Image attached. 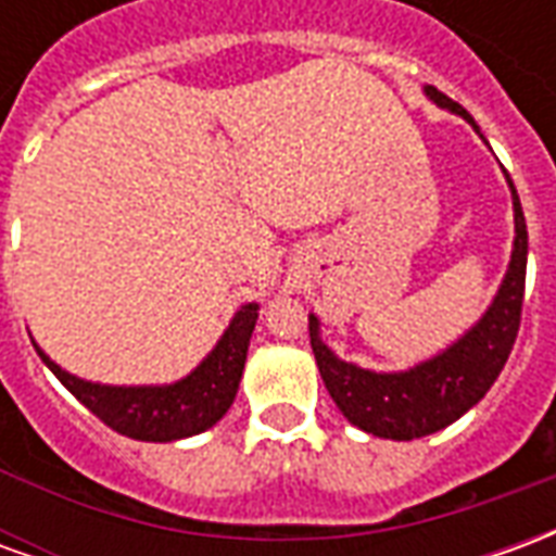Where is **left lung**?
Here are the masks:
<instances>
[{
	"label": "left lung",
	"instance_id": "left-lung-1",
	"mask_svg": "<svg viewBox=\"0 0 556 556\" xmlns=\"http://www.w3.org/2000/svg\"><path fill=\"white\" fill-rule=\"evenodd\" d=\"M426 94L438 106L462 115L465 122L473 125L467 110L450 101L443 91L426 86ZM513 207V262L503 277L501 291L477 325L438 357L419 363L408 372H369L354 363L339 361L318 337V318L309 315V342H313L318 372L325 378L327 393L333 396L337 408L357 429L378 434V438H390V441H414V438L441 431L443 426L455 422L497 381V375L509 361L515 337H518L521 303H525L527 223L515 187Z\"/></svg>",
	"mask_w": 556,
	"mask_h": 556
}]
</instances>
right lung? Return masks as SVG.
Masks as SVG:
<instances>
[{"mask_svg": "<svg viewBox=\"0 0 556 556\" xmlns=\"http://www.w3.org/2000/svg\"><path fill=\"white\" fill-rule=\"evenodd\" d=\"M255 318H258V303L241 306L205 361L187 378L163 387L91 384L65 372L38 345L35 351L50 366V372L110 429L134 441L166 443L211 429L231 408L241 384Z\"/></svg>", "mask_w": 556, "mask_h": 556, "instance_id": "add662e5", "label": "right lung"}]
</instances>
